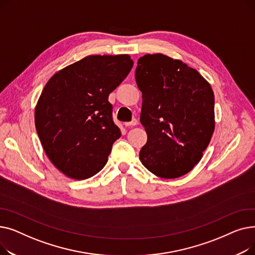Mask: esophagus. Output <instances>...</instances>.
<instances>
[{
	"label": "esophagus",
	"instance_id": "esophagus-1",
	"mask_svg": "<svg viewBox=\"0 0 255 255\" xmlns=\"http://www.w3.org/2000/svg\"><path fill=\"white\" fill-rule=\"evenodd\" d=\"M138 124V122H137V120L136 119H133L131 122H126L125 123V126L126 127H130V126H136Z\"/></svg>",
	"mask_w": 255,
	"mask_h": 255
}]
</instances>
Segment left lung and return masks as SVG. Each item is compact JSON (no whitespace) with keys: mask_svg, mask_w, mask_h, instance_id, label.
<instances>
[{"mask_svg":"<svg viewBox=\"0 0 255 255\" xmlns=\"http://www.w3.org/2000/svg\"><path fill=\"white\" fill-rule=\"evenodd\" d=\"M135 80L142 94L140 123L148 135L139 152L141 163L160 178L186 175L202 159L215 129L210 84L162 53L139 58Z\"/></svg>","mask_w":255,"mask_h":255,"instance_id":"1","label":"left lung"}]
</instances>
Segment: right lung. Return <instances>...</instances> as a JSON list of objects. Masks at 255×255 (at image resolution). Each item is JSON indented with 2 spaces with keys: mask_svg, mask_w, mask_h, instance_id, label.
Segmentation results:
<instances>
[{
  "mask_svg": "<svg viewBox=\"0 0 255 255\" xmlns=\"http://www.w3.org/2000/svg\"><path fill=\"white\" fill-rule=\"evenodd\" d=\"M133 66L128 55L88 56L65 67L45 85L35 125L52 164L75 180L95 176L121 136L110 94Z\"/></svg>",
  "mask_w": 255,
  "mask_h": 255,
  "instance_id": "add662e5",
  "label": "right lung"
}]
</instances>
